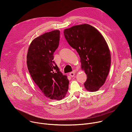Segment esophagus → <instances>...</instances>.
Returning a JSON list of instances; mask_svg holds the SVG:
<instances>
[{"instance_id":"esophagus-1","label":"esophagus","mask_w":132,"mask_h":132,"mask_svg":"<svg viewBox=\"0 0 132 132\" xmlns=\"http://www.w3.org/2000/svg\"><path fill=\"white\" fill-rule=\"evenodd\" d=\"M75 72H71L69 73V76H71V77H73L75 76Z\"/></svg>"}]
</instances>
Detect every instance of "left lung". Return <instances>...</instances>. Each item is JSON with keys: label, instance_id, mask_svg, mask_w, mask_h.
<instances>
[{"label": "left lung", "instance_id": "8db88e82", "mask_svg": "<svg viewBox=\"0 0 132 132\" xmlns=\"http://www.w3.org/2000/svg\"><path fill=\"white\" fill-rule=\"evenodd\" d=\"M64 36L68 44L78 53L81 66L87 75L84 83L90 92L98 91L105 83L111 66V54L104 37L88 24L66 29Z\"/></svg>", "mask_w": 132, "mask_h": 132}]
</instances>
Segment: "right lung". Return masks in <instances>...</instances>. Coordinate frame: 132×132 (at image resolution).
Listing matches in <instances>:
<instances>
[{
	"label": "right lung",
	"mask_w": 132,
	"mask_h": 132,
	"mask_svg": "<svg viewBox=\"0 0 132 132\" xmlns=\"http://www.w3.org/2000/svg\"><path fill=\"white\" fill-rule=\"evenodd\" d=\"M60 31L46 32L36 37L28 51L27 63L31 76L44 95L51 100H60L65 97L69 80L63 75L54 60L59 47Z\"/></svg>",
	"instance_id": "1"
}]
</instances>
